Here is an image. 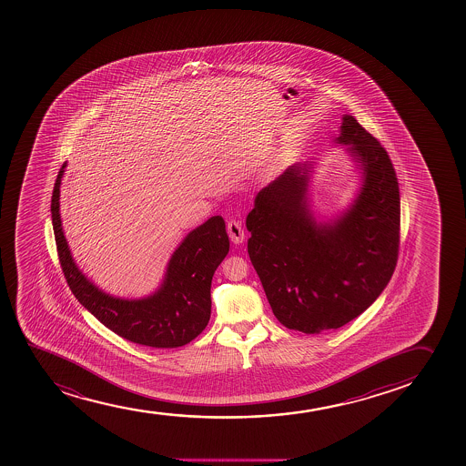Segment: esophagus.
I'll return each mask as SVG.
<instances>
[{"instance_id":"obj_1","label":"esophagus","mask_w":466,"mask_h":466,"mask_svg":"<svg viewBox=\"0 0 466 466\" xmlns=\"http://www.w3.org/2000/svg\"><path fill=\"white\" fill-rule=\"evenodd\" d=\"M228 232H229L230 240L234 241L236 245H240L245 241V230L241 228L240 221L230 220L228 223Z\"/></svg>"}]
</instances>
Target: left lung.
Masks as SVG:
<instances>
[{
    "instance_id": "obj_1",
    "label": "left lung",
    "mask_w": 466,
    "mask_h": 466,
    "mask_svg": "<svg viewBox=\"0 0 466 466\" xmlns=\"http://www.w3.org/2000/svg\"><path fill=\"white\" fill-rule=\"evenodd\" d=\"M336 144L361 170V187L335 220L309 209L313 164H294L263 187L246 217L251 258L272 313L287 329L316 335L370 307L397 267L400 188L386 148L350 115Z\"/></svg>"
}]
</instances>
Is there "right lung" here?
Here are the masks:
<instances>
[{
  "label": "right lung",
  "instance_id": "1",
  "mask_svg": "<svg viewBox=\"0 0 466 466\" xmlns=\"http://www.w3.org/2000/svg\"><path fill=\"white\" fill-rule=\"evenodd\" d=\"M66 162L54 184L51 214L62 271L76 299L116 335L135 344L175 349L195 339L210 319V283L229 252V237L220 215L188 232L170 257L161 287L142 299L104 293L74 263L60 220V183Z\"/></svg>",
  "mask_w": 466,
  "mask_h": 466
}]
</instances>
